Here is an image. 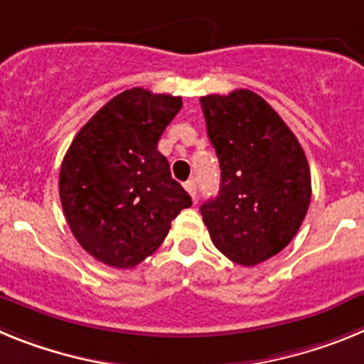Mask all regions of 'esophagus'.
Listing matches in <instances>:
<instances>
[{"label": "esophagus", "mask_w": 364, "mask_h": 364, "mask_svg": "<svg viewBox=\"0 0 364 364\" xmlns=\"http://www.w3.org/2000/svg\"><path fill=\"white\" fill-rule=\"evenodd\" d=\"M185 191L192 196V200H196V196H198V185H196V179H188L185 183Z\"/></svg>", "instance_id": "1"}]
</instances>
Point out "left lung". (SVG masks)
I'll return each instance as SVG.
<instances>
[{"mask_svg": "<svg viewBox=\"0 0 364 364\" xmlns=\"http://www.w3.org/2000/svg\"><path fill=\"white\" fill-rule=\"evenodd\" d=\"M221 183L201 216L220 252L257 265L291 242L308 213L311 173L306 154L260 95L236 90L201 97Z\"/></svg>", "mask_w": 364, "mask_h": 364, "instance_id": "left-lung-1", "label": "left lung"}]
</instances>
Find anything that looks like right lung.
I'll return each instance as SVG.
<instances>
[{"mask_svg": "<svg viewBox=\"0 0 364 364\" xmlns=\"http://www.w3.org/2000/svg\"><path fill=\"white\" fill-rule=\"evenodd\" d=\"M181 106V97L122 91L82 126L62 161L58 188L69 229L109 267L141 264L192 205L157 150Z\"/></svg>", "mask_w": 364, "mask_h": 364, "instance_id": "right-lung-1", "label": "right lung"}]
</instances>
